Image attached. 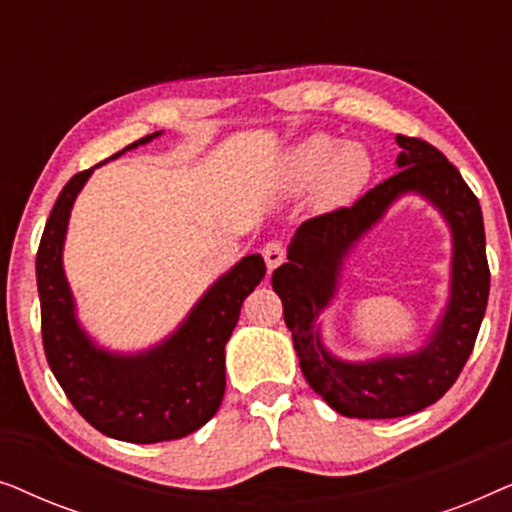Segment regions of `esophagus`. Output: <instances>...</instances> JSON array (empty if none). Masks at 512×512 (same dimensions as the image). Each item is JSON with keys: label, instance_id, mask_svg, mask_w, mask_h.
<instances>
[{"label": "esophagus", "instance_id": "1", "mask_svg": "<svg viewBox=\"0 0 512 512\" xmlns=\"http://www.w3.org/2000/svg\"><path fill=\"white\" fill-rule=\"evenodd\" d=\"M284 256H286V249L282 242H268L263 247V258H265V265H268V272H272L277 268V265L284 263Z\"/></svg>", "mask_w": 512, "mask_h": 512}]
</instances>
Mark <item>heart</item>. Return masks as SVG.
<instances>
[{"instance_id":"obj_1","label":"heart","mask_w":512,"mask_h":512,"mask_svg":"<svg viewBox=\"0 0 512 512\" xmlns=\"http://www.w3.org/2000/svg\"><path fill=\"white\" fill-rule=\"evenodd\" d=\"M286 184L305 188L317 181L324 202H342L356 195L370 177V158L359 144H340L328 135H312L293 146L284 163Z\"/></svg>"}]
</instances>
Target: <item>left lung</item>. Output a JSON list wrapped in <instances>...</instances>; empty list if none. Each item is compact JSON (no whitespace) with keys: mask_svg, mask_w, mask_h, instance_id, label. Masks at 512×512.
I'll list each match as a JSON object with an SVG mask.
<instances>
[{"mask_svg":"<svg viewBox=\"0 0 512 512\" xmlns=\"http://www.w3.org/2000/svg\"><path fill=\"white\" fill-rule=\"evenodd\" d=\"M398 172L335 212L307 219L289 244V263L272 272L305 380L335 412L359 419L405 417L436 403L457 382L478 338L489 298L480 202L436 146L396 135ZM408 192L436 206L453 230V282L444 317L424 348L370 362H342L320 342L318 314L337 290L353 244Z\"/></svg>","mask_w":512,"mask_h":512,"instance_id":"left-lung-1","label":"left lung"}]
</instances>
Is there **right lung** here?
Masks as SVG:
<instances>
[{
  "label": "right lung",
  "mask_w": 512,
  "mask_h": 512,
  "mask_svg": "<svg viewBox=\"0 0 512 512\" xmlns=\"http://www.w3.org/2000/svg\"><path fill=\"white\" fill-rule=\"evenodd\" d=\"M163 135L153 132L121 153ZM97 167V165H95ZM95 167L74 174L55 200L37 251L41 338L46 361L69 401L90 426L125 443H160L198 431L216 415L226 391V342L244 298L261 284V254L244 256L209 286L177 331L137 354L97 347L76 319L62 268L74 200Z\"/></svg>",
  "instance_id": "obj_1"
}]
</instances>
